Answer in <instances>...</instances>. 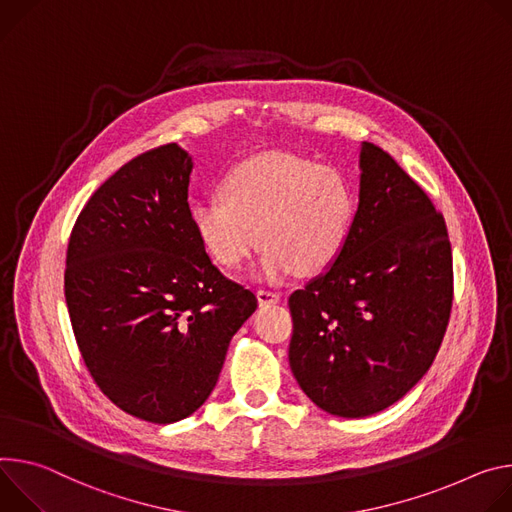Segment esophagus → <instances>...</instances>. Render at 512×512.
I'll use <instances>...</instances> for the list:
<instances>
[{"instance_id":"esophagus-1","label":"esophagus","mask_w":512,"mask_h":512,"mask_svg":"<svg viewBox=\"0 0 512 512\" xmlns=\"http://www.w3.org/2000/svg\"><path fill=\"white\" fill-rule=\"evenodd\" d=\"M256 297H258V303H260V305H272V303H278V301H280V293L268 291V289H260V291L256 293Z\"/></svg>"}]
</instances>
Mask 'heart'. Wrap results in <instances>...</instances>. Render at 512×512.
<instances>
[{"label": "heart", "mask_w": 512, "mask_h": 512, "mask_svg": "<svg viewBox=\"0 0 512 512\" xmlns=\"http://www.w3.org/2000/svg\"><path fill=\"white\" fill-rule=\"evenodd\" d=\"M356 213L344 175L293 154H262L238 164L223 197L191 205L193 230L221 268H240L264 246L258 274L280 280L313 276L342 254Z\"/></svg>", "instance_id": "heart-1"}]
</instances>
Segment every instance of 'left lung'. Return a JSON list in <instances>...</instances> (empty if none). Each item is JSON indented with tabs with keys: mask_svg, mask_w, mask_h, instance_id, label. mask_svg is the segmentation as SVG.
<instances>
[{
	"mask_svg": "<svg viewBox=\"0 0 512 512\" xmlns=\"http://www.w3.org/2000/svg\"><path fill=\"white\" fill-rule=\"evenodd\" d=\"M360 201L337 260L289 297L291 370L323 411H384L433 364L453 301L443 215L382 148L360 150Z\"/></svg>",
	"mask_w": 512,
	"mask_h": 512,
	"instance_id": "1",
	"label": "left lung"
}]
</instances>
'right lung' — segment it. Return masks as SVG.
Masks as SVG:
<instances>
[{
	"label": "right lung",
	"mask_w": 512,
	"mask_h": 512,
	"mask_svg": "<svg viewBox=\"0 0 512 512\" xmlns=\"http://www.w3.org/2000/svg\"><path fill=\"white\" fill-rule=\"evenodd\" d=\"M191 170L177 144L132 158L91 195L67 248L65 297L89 374L113 405L158 425L207 401L258 307L193 230Z\"/></svg>",
	"instance_id": "1"
}]
</instances>
